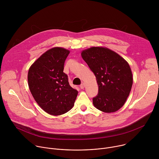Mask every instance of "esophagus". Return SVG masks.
<instances>
[{
  "label": "esophagus",
  "mask_w": 159,
  "mask_h": 159,
  "mask_svg": "<svg viewBox=\"0 0 159 159\" xmlns=\"http://www.w3.org/2000/svg\"><path fill=\"white\" fill-rule=\"evenodd\" d=\"M80 89H84L85 87V84L84 83H82L80 85Z\"/></svg>",
  "instance_id": "obj_1"
}]
</instances>
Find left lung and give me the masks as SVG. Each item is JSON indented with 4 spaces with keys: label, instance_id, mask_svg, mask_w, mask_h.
<instances>
[{
    "label": "left lung",
    "instance_id": "left-lung-1",
    "mask_svg": "<svg viewBox=\"0 0 159 159\" xmlns=\"http://www.w3.org/2000/svg\"><path fill=\"white\" fill-rule=\"evenodd\" d=\"M94 74L99 86L93 98L94 106L105 112H115L125 103L133 84L132 73L128 62L108 48L92 47L81 53Z\"/></svg>",
    "mask_w": 159,
    "mask_h": 159
}]
</instances>
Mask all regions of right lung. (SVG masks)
Instances as JSON below:
<instances>
[{"label":"right lung","mask_w":159,"mask_h":159,"mask_svg":"<svg viewBox=\"0 0 159 159\" xmlns=\"http://www.w3.org/2000/svg\"><path fill=\"white\" fill-rule=\"evenodd\" d=\"M69 53L62 48H53L43 53L29 69L30 91L38 105L52 115H61L70 111L78 94L63 72Z\"/></svg>","instance_id":"add662e5"}]
</instances>
